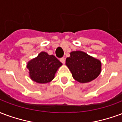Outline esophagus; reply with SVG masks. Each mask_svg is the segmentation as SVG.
<instances>
[{
  "label": "esophagus",
  "instance_id": "obj_1",
  "mask_svg": "<svg viewBox=\"0 0 122 122\" xmlns=\"http://www.w3.org/2000/svg\"><path fill=\"white\" fill-rule=\"evenodd\" d=\"M60 62H62V64H65V62H66V60H65V58H61L60 59Z\"/></svg>",
  "mask_w": 122,
  "mask_h": 122
}]
</instances>
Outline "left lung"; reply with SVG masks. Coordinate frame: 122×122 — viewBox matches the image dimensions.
Wrapping results in <instances>:
<instances>
[{
	"label": "left lung",
	"mask_w": 122,
	"mask_h": 122,
	"mask_svg": "<svg viewBox=\"0 0 122 122\" xmlns=\"http://www.w3.org/2000/svg\"><path fill=\"white\" fill-rule=\"evenodd\" d=\"M66 65L73 78L80 83H86L98 77L101 71V61L81 51L70 52Z\"/></svg>",
	"instance_id": "obj_1"
}]
</instances>
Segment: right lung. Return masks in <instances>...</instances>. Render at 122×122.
<instances>
[{
    "label": "right lung",
    "mask_w": 122,
    "mask_h": 122,
    "mask_svg": "<svg viewBox=\"0 0 122 122\" xmlns=\"http://www.w3.org/2000/svg\"><path fill=\"white\" fill-rule=\"evenodd\" d=\"M62 64L54 55L42 51L34 58L28 61L26 67L29 77L33 81L40 84L50 82Z\"/></svg>",
    "instance_id": "1"
}]
</instances>
